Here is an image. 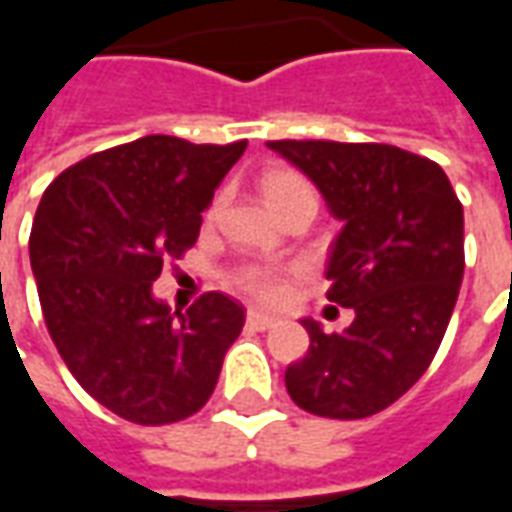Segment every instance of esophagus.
Segmentation results:
<instances>
[{
    "label": "esophagus",
    "mask_w": 512,
    "mask_h": 512,
    "mask_svg": "<svg viewBox=\"0 0 512 512\" xmlns=\"http://www.w3.org/2000/svg\"><path fill=\"white\" fill-rule=\"evenodd\" d=\"M246 323L257 329V332H266L271 326H277L279 318L277 315H268V312H260V310H249L246 312Z\"/></svg>",
    "instance_id": "34e87169"
}]
</instances>
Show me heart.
<instances>
[{
    "label": "heart",
    "instance_id": "b5f03b06",
    "mask_svg": "<svg viewBox=\"0 0 512 512\" xmlns=\"http://www.w3.org/2000/svg\"><path fill=\"white\" fill-rule=\"evenodd\" d=\"M260 191H263V200L271 211H279L282 205H288L296 197H304V194H312V189L307 186V180L290 172V169H271L260 178ZM241 285H244L249 293H255L260 299H279L285 293V282L279 277L277 268L268 266H252L246 268L241 274Z\"/></svg>",
    "mask_w": 512,
    "mask_h": 512
}]
</instances>
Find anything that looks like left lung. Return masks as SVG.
Here are the masks:
<instances>
[{"label": "left lung", "mask_w": 512, "mask_h": 512, "mask_svg": "<svg viewBox=\"0 0 512 512\" xmlns=\"http://www.w3.org/2000/svg\"><path fill=\"white\" fill-rule=\"evenodd\" d=\"M321 191L343 230L329 249V301L345 332L312 318L307 356L285 370L293 403L332 419L373 417L428 370L463 279V205L430 158L392 145L266 142Z\"/></svg>", "instance_id": "8db88e82"}]
</instances>
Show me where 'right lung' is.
<instances>
[{
    "label": "right lung",
    "instance_id": "add662e5",
    "mask_svg": "<svg viewBox=\"0 0 512 512\" xmlns=\"http://www.w3.org/2000/svg\"><path fill=\"white\" fill-rule=\"evenodd\" d=\"M244 150L142 136L65 169L40 200L29 263L51 340L73 378L128 422L197 414L244 329V307L222 293L183 315L153 293Z\"/></svg>",
    "mask_w": 512,
    "mask_h": 512
}]
</instances>
